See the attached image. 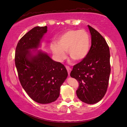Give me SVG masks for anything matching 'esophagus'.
<instances>
[{
    "mask_svg": "<svg viewBox=\"0 0 127 127\" xmlns=\"http://www.w3.org/2000/svg\"><path fill=\"white\" fill-rule=\"evenodd\" d=\"M66 69H67V72H68V75H70V72H71V68L70 67L67 66H66Z\"/></svg>",
    "mask_w": 127,
    "mask_h": 127,
    "instance_id": "1",
    "label": "esophagus"
}]
</instances>
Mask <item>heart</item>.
<instances>
[{"label": "heart", "instance_id": "obj_1", "mask_svg": "<svg viewBox=\"0 0 127 127\" xmlns=\"http://www.w3.org/2000/svg\"><path fill=\"white\" fill-rule=\"evenodd\" d=\"M52 43L51 49L56 60L63 62L67 57V51L71 59L81 61L87 56L91 46L90 37L84 30H70L61 35Z\"/></svg>", "mask_w": 127, "mask_h": 127}]
</instances>
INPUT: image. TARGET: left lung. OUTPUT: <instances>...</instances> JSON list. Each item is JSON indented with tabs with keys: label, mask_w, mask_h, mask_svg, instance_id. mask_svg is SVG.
<instances>
[{
	"label": "left lung",
	"mask_w": 127,
	"mask_h": 127,
	"mask_svg": "<svg viewBox=\"0 0 127 127\" xmlns=\"http://www.w3.org/2000/svg\"><path fill=\"white\" fill-rule=\"evenodd\" d=\"M91 46L87 56L73 66L71 77L79 83L76 91L81 101L94 104L102 99L108 88L111 65L109 46L104 37L90 25Z\"/></svg>",
	"instance_id": "left-lung-1"
}]
</instances>
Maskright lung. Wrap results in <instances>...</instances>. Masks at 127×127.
<instances>
[{"mask_svg": "<svg viewBox=\"0 0 127 127\" xmlns=\"http://www.w3.org/2000/svg\"><path fill=\"white\" fill-rule=\"evenodd\" d=\"M47 26L32 28L19 40L16 47L15 64L20 82L29 97L41 104L55 101L68 73L63 64L54 61L39 51L32 55L30 50L39 46Z\"/></svg>", "mask_w": 127, "mask_h": 127, "instance_id": "add662e5", "label": "right lung"}]
</instances>
